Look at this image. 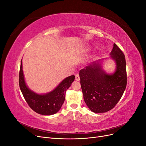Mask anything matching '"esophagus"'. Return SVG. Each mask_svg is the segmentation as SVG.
Here are the masks:
<instances>
[{
	"instance_id": "obj_1",
	"label": "esophagus",
	"mask_w": 146,
	"mask_h": 146,
	"mask_svg": "<svg viewBox=\"0 0 146 146\" xmlns=\"http://www.w3.org/2000/svg\"><path fill=\"white\" fill-rule=\"evenodd\" d=\"M76 80L77 81L80 80V76H79L78 74H76Z\"/></svg>"
}]
</instances>
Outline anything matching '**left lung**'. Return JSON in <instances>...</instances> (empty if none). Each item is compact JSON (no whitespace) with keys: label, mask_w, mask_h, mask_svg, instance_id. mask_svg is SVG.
Wrapping results in <instances>:
<instances>
[{"label":"left lung","mask_w":146,"mask_h":146,"mask_svg":"<svg viewBox=\"0 0 146 146\" xmlns=\"http://www.w3.org/2000/svg\"><path fill=\"white\" fill-rule=\"evenodd\" d=\"M110 55L116 64L114 73H106L102 68L100 60L86 66L79 72L84 100L94 113H105L113 109L126 88L125 55L116 44H114Z\"/></svg>","instance_id":"8db88e82"}]
</instances>
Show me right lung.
Returning a JSON list of instances; mask_svg holds the SVG:
<instances>
[{
  "instance_id": "obj_1",
  "label": "right lung",
  "mask_w": 146,
  "mask_h": 146,
  "mask_svg": "<svg viewBox=\"0 0 146 146\" xmlns=\"http://www.w3.org/2000/svg\"><path fill=\"white\" fill-rule=\"evenodd\" d=\"M74 79V76H70L64 78L51 92L44 94L35 93L26 85L21 60L19 77L21 91L29 107L34 111L42 115H52L59 111L64 102L66 90L71 85Z\"/></svg>"
}]
</instances>
